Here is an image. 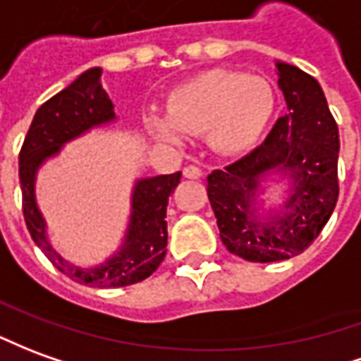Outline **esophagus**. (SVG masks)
<instances>
[{
  "mask_svg": "<svg viewBox=\"0 0 361 361\" xmlns=\"http://www.w3.org/2000/svg\"><path fill=\"white\" fill-rule=\"evenodd\" d=\"M203 176V172L199 170L197 166H185L183 168V178H188V180H199Z\"/></svg>",
  "mask_w": 361,
  "mask_h": 361,
  "instance_id": "obj_1",
  "label": "esophagus"
}]
</instances>
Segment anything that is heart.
<instances>
[{
	"label": "heart",
	"mask_w": 361,
	"mask_h": 361,
	"mask_svg": "<svg viewBox=\"0 0 361 361\" xmlns=\"http://www.w3.org/2000/svg\"><path fill=\"white\" fill-rule=\"evenodd\" d=\"M276 111V92L266 78L236 70H207L168 95V113L145 115L148 133L168 145L188 135H207L221 156H240L258 145Z\"/></svg>",
	"instance_id": "1"
}]
</instances>
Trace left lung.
<instances>
[{
	"mask_svg": "<svg viewBox=\"0 0 361 361\" xmlns=\"http://www.w3.org/2000/svg\"><path fill=\"white\" fill-rule=\"evenodd\" d=\"M276 74L287 115L254 152L207 178L226 250L258 264L311 246L338 199V127L322 87L287 62L276 60ZM269 180L284 183L281 204L263 197Z\"/></svg>",
	"mask_w": 361,
	"mask_h": 361,
	"instance_id": "obj_1",
	"label": "left lung"
}]
</instances>
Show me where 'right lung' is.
I'll use <instances>...</instances> for the list:
<instances>
[{"label": "right lung", "mask_w": 361, "mask_h": 361, "mask_svg": "<svg viewBox=\"0 0 361 361\" xmlns=\"http://www.w3.org/2000/svg\"><path fill=\"white\" fill-rule=\"evenodd\" d=\"M102 68H90L72 84L42 103L19 154L23 215L32 240L64 276L82 286L125 287L138 283L162 264L168 244L166 207L181 172L138 178L130 193V215L119 248L95 266H80L52 246L49 224L37 203V176L62 148L93 128L117 121L115 105L102 85Z\"/></svg>", "instance_id": "right-lung-1"}]
</instances>
